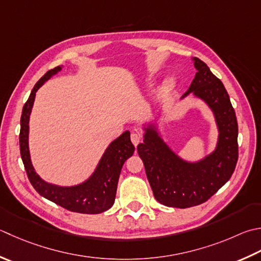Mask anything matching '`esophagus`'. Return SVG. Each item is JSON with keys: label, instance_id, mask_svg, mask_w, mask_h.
Masks as SVG:
<instances>
[{"label": "esophagus", "instance_id": "34e87169", "mask_svg": "<svg viewBox=\"0 0 261 261\" xmlns=\"http://www.w3.org/2000/svg\"><path fill=\"white\" fill-rule=\"evenodd\" d=\"M141 140H142V136L139 134V132H138V131L132 132V134H131L132 144H134L135 146H137L138 144H139V142H141Z\"/></svg>", "mask_w": 261, "mask_h": 261}]
</instances>
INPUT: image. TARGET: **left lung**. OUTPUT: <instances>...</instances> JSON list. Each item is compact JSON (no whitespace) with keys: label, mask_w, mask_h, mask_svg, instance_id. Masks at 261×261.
<instances>
[{"label":"left lung","mask_w":261,"mask_h":261,"mask_svg":"<svg viewBox=\"0 0 261 261\" xmlns=\"http://www.w3.org/2000/svg\"><path fill=\"white\" fill-rule=\"evenodd\" d=\"M192 60L197 73L181 99L192 94L212 110L218 129L215 150L188 162L167 146L152 123L144 127V142L137 147L155 199L167 207L189 208L207 201L232 176L239 157L238 121L225 87L205 62Z\"/></svg>","instance_id":"8db88e82"}]
</instances>
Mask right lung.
<instances>
[{
    "label": "right lung",
    "instance_id": "1",
    "mask_svg": "<svg viewBox=\"0 0 261 261\" xmlns=\"http://www.w3.org/2000/svg\"><path fill=\"white\" fill-rule=\"evenodd\" d=\"M61 70H62V66H56L47 71L34 86L28 100L23 105L21 120H20V154H21L29 181L40 196L70 212L99 214L113 206L122 166L127 158L134 155L135 146L130 140L129 131L123 132L119 138L111 142L93 174L80 185L60 187L45 182L36 173L32 160H30L28 142L29 117L32 113L36 91L44 85L45 81L60 72Z\"/></svg>",
    "mask_w": 261,
    "mask_h": 261
}]
</instances>
